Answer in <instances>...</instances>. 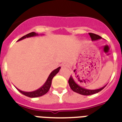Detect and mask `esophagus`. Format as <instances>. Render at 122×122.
<instances>
[{
  "label": "esophagus",
  "mask_w": 122,
  "mask_h": 122,
  "mask_svg": "<svg viewBox=\"0 0 122 122\" xmlns=\"http://www.w3.org/2000/svg\"><path fill=\"white\" fill-rule=\"evenodd\" d=\"M61 67L62 68H67V67H68V64L66 63H63V64H61Z\"/></svg>",
  "instance_id": "esophagus-1"
}]
</instances>
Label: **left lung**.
<instances>
[{
  "label": "left lung",
  "mask_w": 122,
  "mask_h": 122,
  "mask_svg": "<svg viewBox=\"0 0 122 122\" xmlns=\"http://www.w3.org/2000/svg\"><path fill=\"white\" fill-rule=\"evenodd\" d=\"M89 34H90V37L92 38V41H93L100 40L101 39H102V37H101V36L97 35V34H95L89 33ZM68 83H69V85H70L71 89L73 90V92L78 93L80 94V95H91L97 93H98L100 91H102L106 86V85H105L104 86L100 88L95 89V90H89V89H86L84 88V87L80 86L75 81V80H74V78L72 76H71V77L69 79Z\"/></svg>",
  "instance_id": "obj_1"
}]
</instances>
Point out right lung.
Here are the masks:
<instances>
[{
  "instance_id": "right-lung-1",
  "label": "right lung",
  "mask_w": 122,
  "mask_h": 122,
  "mask_svg": "<svg viewBox=\"0 0 122 122\" xmlns=\"http://www.w3.org/2000/svg\"><path fill=\"white\" fill-rule=\"evenodd\" d=\"M42 35V34H41ZM39 36V34L37 33H36L34 32H30V33H29L27 34H26L25 36L22 37L21 38H20L17 41H21L24 39L28 38V37H35V36ZM61 69V67H59L56 70H53V71L50 73V75H49V76L47 78V79L46 80V82L44 83V85H42V86H41L39 88H38L37 90H35V91H33V92H24V91H22V90H20L19 89H18L17 88H16L18 91L19 92H20L22 94H23L26 97H30V98H36V97H41V96L44 95L46 93H47V92L49 91L50 87H51V83H52V80L53 77L55 76V75L58 73V72Z\"/></svg>"
}]
</instances>
